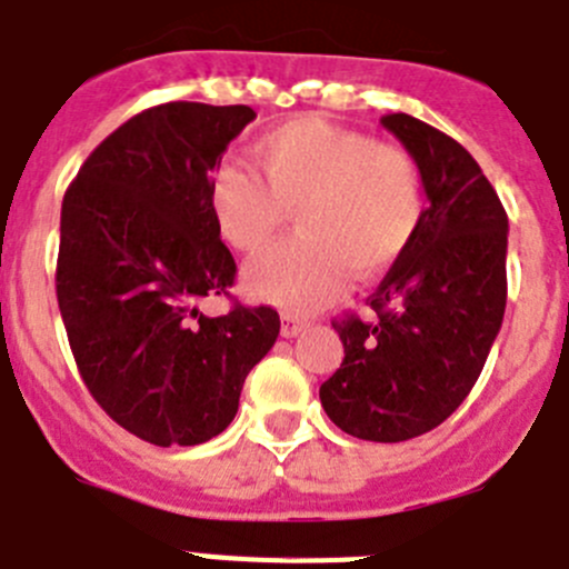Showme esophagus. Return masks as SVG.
<instances>
[{"instance_id":"1","label":"esophagus","mask_w":569,"mask_h":569,"mask_svg":"<svg viewBox=\"0 0 569 569\" xmlns=\"http://www.w3.org/2000/svg\"><path fill=\"white\" fill-rule=\"evenodd\" d=\"M305 328H308V321L296 319V316H281V336H284V339H293V336H299Z\"/></svg>"}]
</instances>
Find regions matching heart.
I'll return each mask as SVG.
<instances>
[{"mask_svg": "<svg viewBox=\"0 0 569 569\" xmlns=\"http://www.w3.org/2000/svg\"><path fill=\"white\" fill-rule=\"evenodd\" d=\"M256 170L224 162L210 176V210L236 250L259 253L296 210L301 236L244 270V290L288 313H310L345 288L385 273L425 213L413 156L359 130L296 116L250 148Z\"/></svg>", "mask_w": 569, "mask_h": 569, "instance_id": "obj_1", "label": "heart"}]
</instances>
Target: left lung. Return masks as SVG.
Here are the masks:
<instances>
[{"label": "left lung", "mask_w": 569, "mask_h": 569, "mask_svg": "<svg viewBox=\"0 0 569 569\" xmlns=\"http://www.w3.org/2000/svg\"><path fill=\"white\" fill-rule=\"evenodd\" d=\"M419 168L427 208L405 253L367 296L376 321H333L341 367L325 413L365 441H407L467 399L507 305V213L479 162L416 116H381Z\"/></svg>", "instance_id": "obj_1"}]
</instances>
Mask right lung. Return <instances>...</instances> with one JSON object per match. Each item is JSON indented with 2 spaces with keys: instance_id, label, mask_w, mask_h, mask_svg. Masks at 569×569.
<instances>
[{
  "instance_id": "obj_1",
  "label": "right lung",
  "mask_w": 569,
  "mask_h": 569,
  "mask_svg": "<svg viewBox=\"0 0 569 569\" xmlns=\"http://www.w3.org/2000/svg\"><path fill=\"white\" fill-rule=\"evenodd\" d=\"M253 119L248 104H156L116 128L64 193L57 299L70 350L104 413L156 447L222 433L279 336L273 308L199 310L236 279L210 173Z\"/></svg>"
}]
</instances>
